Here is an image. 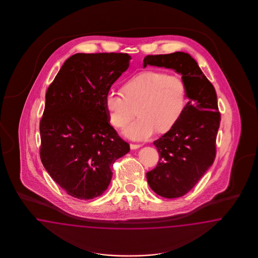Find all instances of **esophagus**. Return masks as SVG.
Here are the masks:
<instances>
[{"label":"esophagus","mask_w":258,"mask_h":258,"mask_svg":"<svg viewBox=\"0 0 258 258\" xmlns=\"http://www.w3.org/2000/svg\"><path fill=\"white\" fill-rule=\"evenodd\" d=\"M141 145H136V144H131V149H137L140 148Z\"/></svg>","instance_id":"34e87169"}]
</instances>
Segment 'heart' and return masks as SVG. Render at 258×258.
Returning <instances> with one entry per match:
<instances>
[{"label": "heart", "mask_w": 258, "mask_h": 258, "mask_svg": "<svg viewBox=\"0 0 258 258\" xmlns=\"http://www.w3.org/2000/svg\"><path fill=\"white\" fill-rule=\"evenodd\" d=\"M187 87L182 78L163 71L145 70L126 80L122 93L109 91L104 98L109 123L125 130L133 140H146L155 132L166 133L180 122L187 106Z\"/></svg>", "instance_id": "heart-1"}]
</instances>
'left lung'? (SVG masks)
<instances>
[{"instance_id": "8db88e82", "label": "left lung", "mask_w": 258, "mask_h": 258, "mask_svg": "<svg viewBox=\"0 0 258 258\" xmlns=\"http://www.w3.org/2000/svg\"><path fill=\"white\" fill-rule=\"evenodd\" d=\"M147 65L174 69L181 74L189 101L180 122L154 141L160 160L147 173L150 188L166 199L188 193L216 158V140L220 123L217 93L198 63L184 52L149 55Z\"/></svg>"}]
</instances>
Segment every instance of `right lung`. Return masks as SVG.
I'll return each instance as SVG.
<instances>
[{
	"instance_id": "add662e5",
	"label": "right lung",
	"mask_w": 258,
	"mask_h": 258,
	"mask_svg": "<svg viewBox=\"0 0 258 258\" xmlns=\"http://www.w3.org/2000/svg\"><path fill=\"white\" fill-rule=\"evenodd\" d=\"M122 53L70 56L47 89L39 156L51 178L79 200L101 196L111 166L130 151L109 124L104 98L130 65Z\"/></svg>"
}]
</instances>
